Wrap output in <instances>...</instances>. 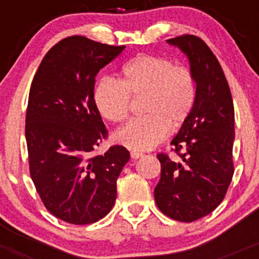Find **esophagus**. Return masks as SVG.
<instances>
[{"label": "esophagus", "mask_w": 259, "mask_h": 259, "mask_svg": "<svg viewBox=\"0 0 259 259\" xmlns=\"http://www.w3.org/2000/svg\"><path fill=\"white\" fill-rule=\"evenodd\" d=\"M140 157H143V153L136 152V150H132L131 152V158L132 159H139Z\"/></svg>", "instance_id": "1"}]
</instances>
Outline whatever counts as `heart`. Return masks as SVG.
Listing matches in <instances>:
<instances>
[{"label": "heart", "mask_w": 259, "mask_h": 259, "mask_svg": "<svg viewBox=\"0 0 259 259\" xmlns=\"http://www.w3.org/2000/svg\"><path fill=\"white\" fill-rule=\"evenodd\" d=\"M95 104L102 116L114 123L130 115L132 97H144L145 115L119 130L116 140L134 150H149L161 144L168 130H178L191 115L196 101L193 74L158 56L136 57L123 67L120 81L104 77L95 88Z\"/></svg>", "instance_id": "obj_1"}]
</instances>
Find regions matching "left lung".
Listing matches in <instances>:
<instances>
[{"label": "left lung", "mask_w": 259, "mask_h": 259, "mask_svg": "<svg viewBox=\"0 0 259 259\" xmlns=\"http://www.w3.org/2000/svg\"><path fill=\"white\" fill-rule=\"evenodd\" d=\"M167 42L188 57L196 101L171 143L180 161L164 153L157 155L161 179L154 198L158 209L171 219L194 222L215 210L232 180L235 110L221 63L202 38L182 35Z\"/></svg>", "instance_id": "obj_1"}]
</instances>
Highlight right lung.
<instances>
[{
  "mask_svg": "<svg viewBox=\"0 0 259 259\" xmlns=\"http://www.w3.org/2000/svg\"><path fill=\"white\" fill-rule=\"evenodd\" d=\"M124 48L70 36L45 54L32 80L26 114L29 174L44 206L67 223L91 224L109 214L118 176L130 161L122 145L92 155L107 139L93 97L96 76Z\"/></svg>",
  "mask_w": 259,
  "mask_h": 259,
  "instance_id": "add662e5",
  "label": "right lung"
}]
</instances>
